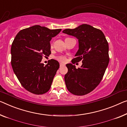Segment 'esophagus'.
<instances>
[{
	"label": "esophagus",
	"instance_id": "esophagus-1",
	"mask_svg": "<svg viewBox=\"0 0 127 127\" xmlns=\"http://www.w3.org/2000/svg\"><path fill=\"white\" fill-rule=\"evenodd\" d=\"M64 64L63 63H60V67H62V66H64Z\"/></svg>",
	"mask_w": 127,
	"mask_h": 127
}]
</instances>
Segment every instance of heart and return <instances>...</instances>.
Wrapping results in <instances>:
<instances>
[{"instance_id": "obj_1", "label": "heart", "mask_w": 127, "mask_h": 127, "mask_svg": "<svg viewBox=\"0 0 127 127\" xmlns=\"http://www.w3.org/2000/svg\"><path fill=\"white\" fill-rule=\"evenodd\" d=\"M57 59L58 60H59V61L62 62H65L66 60H67V58H66L65 56H59V57L57 58Z\"/></svg>"}]
</instances>
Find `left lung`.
Listing matches in <instances>:
<instances>
[{
    "label": "left lung",
    "instance_id": "1",
    "mask_svg": "<svg viewBox=\"0 0 127 127\" xmlns=\"http://www.w3.org/2000/svg\"><path fill=\"white\" fill-rule=\"evenodd\" d=\"M63 33L78 40L79 50L73 60L77 62L82 60L83 63L77 69L72 64H66V87L73 95H84L92 91L103 78L109 60L108 43L101 30L88 24L65 29Z\"/></svg>",
    "mask_w": 127,
    "mask_h": 127
}]
</instances>
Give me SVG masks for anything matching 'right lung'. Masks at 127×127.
Segmentation results:
<instances>
[{
    "label": "right lung",
    "mask_w": 127,
    "mask_h": 127,
    "mask_svg": "<svg viewBox=\"0 0 127 127\" xmlns=\"http://www.w3.org/2000/svg\"><path fill=\"white\" fill-rule=\"evenodd\" d=\"M35 25L20 31L11 46V65L22 86L31 93L48 92L59 68L58 61L51 59L44 65L43 56L51 54L50 42L61 31Z\"/></svg>",
    "instance_id": "add662e5"
}]
</instances>
